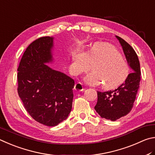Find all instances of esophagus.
<instances>
[{
    "mask_svg": "<svg viewBox=\"0 0 155 155\" xmlns=\"http://www.w3.org/2000/svg\"><path fill=\"white\" fill-rule=\"evenodd\" d=\"M74 88H75V91H79V92H81V91H82L84 90V87H83L82 84L80 83V82L76 83L75 84Z\"/></svg>",
    "mask_w": 155,
    "mask_h": 155,
    "instance_id": "esophagus-1",
    "label": "esophagus"
}]
</instances>
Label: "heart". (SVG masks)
Returning <instances> with one entry per match:
<instances>
[{"label":"heart","instance_id":"heart-1","mask_svg":"<svg viewBox=\"0 0 155 155\" xmlns=\"http://www.w3.org/2000/svg\"><path fill=\"white\" fill-rule=\"evenodd\" d=\"M73 68L76 73H86L93 66L94 71L86 76L85 81L93 86L101 84L105 89L118 87L130 74L128 62L117 48L107 43L94 44L86 53H73Z\"/></svg>","mask_w":155,"mask_h":155}]
</instances>
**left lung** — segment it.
Segmentation results:
<instances>
[{"instance_id":"obj_1","label":"left lung","mask_w":155,"mask_h":155,"mask_svg":"<svg viewBox=\"0 0 155 155\" xmlns=\"http://www.w3.org/2000/svg\"><path fill=\"white\" fill-rule=\"evenodd\" d=\"M120 43L132 72L123 84L114 91H97V103L94 110L101 118L115 121L131 112L141 79L140 64L136 52L124 39L116 36Z\"/></svg>"}]
</instances>
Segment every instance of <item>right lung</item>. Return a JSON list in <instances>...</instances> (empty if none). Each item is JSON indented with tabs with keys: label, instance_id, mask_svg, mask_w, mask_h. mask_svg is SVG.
<instances>
[{
	"label": "right lung",
	"instance_id": "obj_1",
	"mask_svg": "<svg viewBox=\"0 0 155 155\" xmlns=\"http://www.w3.org/2000/svg\"><path fill=\"white\" fill-rule=\"evenodd\" d=\"M53 37L34 41L24 51L18 68V93L26 110L38 123L56 126L72 109L74 80L46 63L53 61Z\"/></svg>",
	"mask_w": 155,
	"mask_h": 155
}]
</instances>
